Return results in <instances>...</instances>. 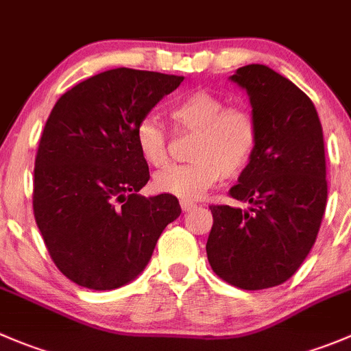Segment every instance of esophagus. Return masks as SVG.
Masks as SVG:
<instances>
[{
	"mask_svg": "<svg viewBox=\"0 0 351 351\" xmlns=\"http://www.w3.org/2000/svg\"><path fill=\"white\" fill-rule=\"evenodd\" d=\"M180 206H182L183 210H190L197 206L195 202H190V200H180Z\"/></svg>",
	"mask_w": 351,
	"mask_h": 351,
	"instance_id": "1",
	"label": "esophagus"
}]
</instances>
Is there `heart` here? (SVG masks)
<instances>
[{"instance_id": "b5f03b06", "label": "heart", "mask_w": 351, "mask_h": 351, "mask_svg": "<svg viewBox=\"0 0 351 351\" xmlns=\"http://www.w3.org/2000/svg\"><path fill=\"white\" fill-rule=\"evenodd\" d=\"M175 130L195 132L189 165L169 166L154 176V189L183 200L202 197L221 176L234 178L248 166L258 142L255 117L243 106H228L210 90L199 89L169 108ZM142 159L154 168L168 165V134L151 117L135 128Z\"/></svg>"}]
</instances>
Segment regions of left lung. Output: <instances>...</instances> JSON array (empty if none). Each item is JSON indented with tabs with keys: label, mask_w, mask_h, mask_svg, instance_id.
I'll list each match as a JSON object with an SVG mask.
<instances>
[{
	"label": "left lung",
	"mask_w": 351,
	"mask_h": 351,
	"mask_svg": "<svg viewBox=\"0 0 351 351\" xmlns=\"http://www.w3.org/2000/svg\"><path fill=\"white\" fill-rule=\"evenodd\" d=\"M231 82L248 94L257 149L230 195L248 210L210 206L207 258L214 273L241 290L290 280L315 243L328 200L324 137L314 103L266 64H247Z\"/></svg>",
	"instance_id": "8db88e82"
}]
</instances>
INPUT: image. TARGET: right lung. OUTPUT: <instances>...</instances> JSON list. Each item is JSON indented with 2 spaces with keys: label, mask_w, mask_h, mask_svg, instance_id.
I'll return each mask as SVG.
<instances>
[{
  "label": "right lung",
  "mask_w": 351,
  "mask_h": 351,
  "mask_svg": "<svg viewBox=\"0 0 351 351\" xmlns=\"http://www.w3.org/2000/svg\"><path fill=\"white\" fill-rule=\"evenodd\" d=\"M183 77L114 68L54 104L34 168V216L58 269L78 287L114 290L145 269L162 230L182 213L168 193L144 197L149 166L137 123Z\"/></svg>",
  "instance_id": "add662e5"
}]
</instances>
